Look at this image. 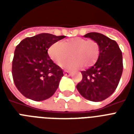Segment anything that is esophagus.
<instances>
[{
    "label": "esophagus",
    "instance_id": "esophagus-1",
    "mask_svg": "<svg viewBox=\"0 0 134 134\" xmlns=\"http://www.w3.org/2000/svg\"><path fill=\"white\" fill-rule=\"evenodd\" d=\"M63 73H64V74H65V76H70V75H71V73H70L69 71H67V70H65V71H63Z\"/></svg>",
    "mask_w": 134,
    "mask_h": 134
}]
</instances>
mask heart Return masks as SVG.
<instances>
[{
    "mask_svg": "<svg viewBox=\"0 0 134 134\" xmlns=\"http://www.w3.org/2000/svg\"><path fill=\"white\" fill-rule=\"evenodd\" d=\"M99 45L96 41L83 37H73L64 42H57L48 49V55L55 64L60 65L72 54V58L63 62L61 67L69 70L79 69L82 66L90 67L99 58Z\"/></svg>",
    "mask_w": 134,
    "mask_h": 134,
    "instance_id": "1",
    "label": "heart"
}]
</instances>
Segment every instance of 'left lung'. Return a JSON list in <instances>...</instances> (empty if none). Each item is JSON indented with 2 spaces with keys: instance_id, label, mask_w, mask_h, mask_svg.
Returning a JSON list of instances; mask_svg holds the SVG:
<instances>
[{
  "instance_id": "8db88e82",
  "label": "left lung",
  "mask_w": 134,
  "mask_h": 134,
  "mask_svg": "<svg viewBox=\"0 0 134 134\" xmlns=\"http://www.w3.org/2000/svg\"><path fill=\"white\" fill-rule=\"evenodd\" d=\"M85 37L99 44L100 53L96 63L82 71L81 81L76 86L84 98L92 102H101L112 94L118 86L122 74V54L115 40L98 32H89Z\"/></svg>"
}]
</instances>
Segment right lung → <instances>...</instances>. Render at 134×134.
<instances>
[{
  "mask_svg": "<svg viewBox=\"0 0 134 134\" xmlns=\"http://www.w3.org/2000/svg\"><path fill=\"white\" fill-rule=\"evenodd\" d=\"M65 37L41 33L26 37L16 46L12 73L16 87L24 97L39 102L56 91L63 71L50 58L48 49Z\"/></svg>",
  "mask_w": 134,
  "mask_h": 134,
  "instance_id": "add662e5",
  "label": "right lung"
}]
</instances>
